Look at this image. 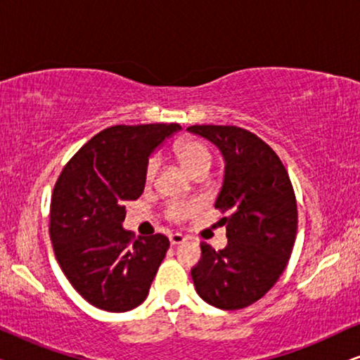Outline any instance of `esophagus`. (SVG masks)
<instances>
[{"label":"esophagus","mask_w":360,"mask_h":360,"mask_svg":"<svg viewBox=\"0 0 360 360\" xmlns=\"http://www.w3.org/2000/svg\"><path fill=\"white\" fill-rule=\"evenodd\" d=\"M186 238L184 234H180V233H175V234H170V244L172 245H176V244H181L184 243Z\"/></svg>","instance_id":"esophagus-1"}]
</instances>
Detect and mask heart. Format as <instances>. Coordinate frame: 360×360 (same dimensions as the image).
I'll use <instances>...</instances> for the list:
<instances>
[{
    "label": "heart",
    "mask_w": 360,
    "mask_h": 360,
    "mask_svg": "<svg viewBox=\"0 0 360 360\" xmlns=\"http://www.w3.org/2000/svg\"><path fill=\"white\" fill-rule=\"evenodd\" d=\"M175 154L180 159L181 164L186 167V170L191 172V174H195V172L198 170H205V169L210 170L214 162V155L210 147L196 139H181L180 142H176ZM159 165H160L159 157L152 155L149 162H147L146 172H144V179L147 185H150L152 181L155 180L157 172H159ZM195 211H196V205L184 203V201H175V203H172L169 206L167 214H169L170 219L181 221L188 218L190 214H193Z\"/></svg>",
    "instance_id": "heart-1"
}]
</instances>
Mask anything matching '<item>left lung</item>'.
Segmentation results:
<instances>
[{
    "label": "left lung",
    "mask_w": 360,
    "mask_h": 360,
    "mask_svg": "<svg viewBox=\"0 0 360 360\" xmlns=\"http://www.w3.org/2000/svg\"><path fill=\"white\" fill-rule=\"evenodd\" d=\"M190 132L213 142L224 157V180L214 208L231 211L228 245L201 243L191 269L196 293L221 309H240L264 297L287 267L298 228L297 198L272 147L238 126L195 124Z\"/></svg>",
    "instance_id": "8db88e82"
}]
</instances>
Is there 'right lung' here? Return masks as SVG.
I'll return each instance as SVG.
<instances>
[{
  "label": "right lung",
  "mask_w": 360,
  "mask_h": 360,
  "mask_svg": "<svg viewBox=\"0 0 360 360\" xmlns=\"http://www.w3.org/2000/svg\"><path fill=\"white\" fill-rule=\"evenodd\" d=\"M180 124L111 126L91 137L53 186L49 233L72 287L105 311L139 307L169 249L164 234L132 238L126 203L146 186L149 155Z\"/></svg>",
  "instance_id": "right-lung-1"
}]
</instances>
